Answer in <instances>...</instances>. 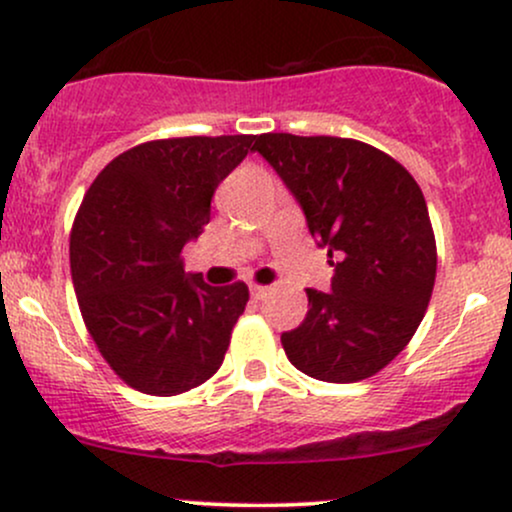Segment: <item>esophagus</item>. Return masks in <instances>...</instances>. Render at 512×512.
<instances>
[{
  "instance_id": "34e87169",
  "label": "esophagus",
  "mask_w": 512,
  "mask_h": 512,
  "mask_svg": "<svg viewBox=\"0 0 512 512\" xmlns=\"http://www.w3.org/2000/svg\"><path fill=\"white\" fill-rule=\"evenodd\" d=\"M250 293H252V298H257V301H260V298H264L269 293V286L255 284V286H250Z\"/></svg>"
}]
</instances>
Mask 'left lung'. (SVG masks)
I'll use <instances>...</instances> for the list:
<instances>
[{
    "mask_svg": "<svg viewBox=\"0 0 512 512\" xmlns=\"http://www.w3.org/2000/svg\"><path fill=\"white\" fill-rule=\"evenodd\" d=\"M255 151L334 264L332 291L305 289L308 315L281 334L286 356L315 380H366L409 344L431 301L438 252L424 192L402 163L358 139L269 132Z\"/></svg>",
    "mask_w": 512,
    "mask_h": 512,
    "instance_id": "1",
    "label": "left lung"
}]
</instances>
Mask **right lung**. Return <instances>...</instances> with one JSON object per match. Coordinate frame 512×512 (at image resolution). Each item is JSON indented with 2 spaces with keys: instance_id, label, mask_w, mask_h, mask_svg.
Listing matches in <instances>:
<instances>
[{
  "instance_id": "add662e5",
  "label": "right lung",
  "mask_w": 512,
  "mask_h": 512,
  "mask_svg": "<svg viewBox=\"0 0 512 512\" xmlns=\"http://www.w3.org/2000/svg\"><path fill=\"white\" fill-rule=\"evenodd\" d=\"M255 142V134L144 142L98 173L76 211L69 262L81 317L117 378L144 395H180L221 368L250 291L243 281L204 284L185 274L180 255Z\"/></svg>"
}]
</instances>
